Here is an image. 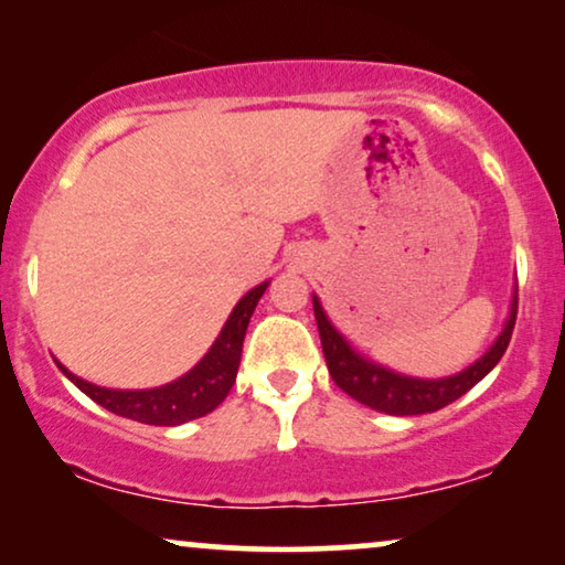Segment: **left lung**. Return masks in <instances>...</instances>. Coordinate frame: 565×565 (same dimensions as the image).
<instances>
[{"instance_id":"left-lung-1","label":"left lung","mask_w":565,"mask_h":565,"mask_svg":"<svg viewBox=\"0 0 565 565\" xmlns=\"http://www.w3.org/2000/svg\"><path fill=\"white\" fill-rule=\"evenodd\" d=\"M315 307V320H318L322 353H326L328 372L330 377L343 393H349L353 401L370 405V408L380 413H390V416H420V413H434L445 405L455 403L457 397H462L470 387H476L488 372L499 364L503 351L511 341L516 322V297L511 302V312L507 326H503L501 335L495 338V343L480 356L476 364L460 374L441 380H416L397 374L385 366L374 364V361L359 356L351 349L349 341L330 326L328 315L322 312V305L318 297H312Z\"/></svg>"}]
</instances>
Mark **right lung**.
Instances as JSON below:
<instances>
[{"label": "right lung", "instance_id": "obj_1", "mask_svg": "<svg viewBox=\"0 0 565 565\" xmlns=\"http://www.w3.org/2000/svg\"><path fill=\"white\" fill-rule=\"evenodd\" d=\"M266 287L268 281H263L260 287L250 289L239 299L206 356L191 372L183 374V377L170 382V385L152 390H108L77 377V374H72L58 361L56 364L82 393L93 397L103 408L116 413V416L139 420V424L149 426H180L185 420L212 413L230 395L237 377L239 356H243L247 322H250L255 305H258Z\"/></svg>", "mask_w": 565, "mask_h": 565}]
</instances>
